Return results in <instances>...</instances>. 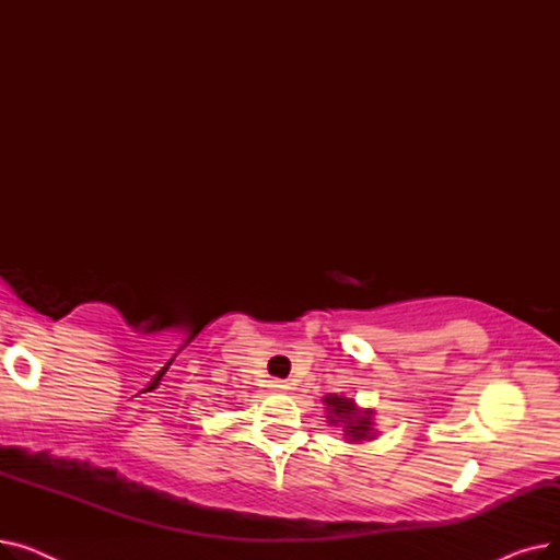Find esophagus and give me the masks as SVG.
I'll return each instance as SVG.
<instances>
[{"instance_id": "esophagus-1", "label": "esophagus", "mask_w": 560, "mask_h": 560, "mask_svg": "<svg viewBox=\"0 0 560 560\" xmlns=\"http://www.w3.org/2000/svg\"><path fill=\"white\" fill-rule=\"evenodd\" d=\"M270 390H275V393H288V390H290V384H288V381L275 378V381H270Z\"/></svg>"}]
</instances>
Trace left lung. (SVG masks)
<instances>
[{"instance_id":"left-lung-1","label":"left lung","mask_w":560,"mask_h":560,"mask_svg":"<svg viewBox=\"0 0 560 560\" xmlns=\"http://www.w3.org/2000/svg\"><path fill=\"white\" fill-rule=\"evenodd\" d=\"M325 401V418L331 427L340 429L345 435V443L359 445L363 440H374V410L372 408H361L351 397L329 393L322 397Z\"/></svg>"}]
</instances>
